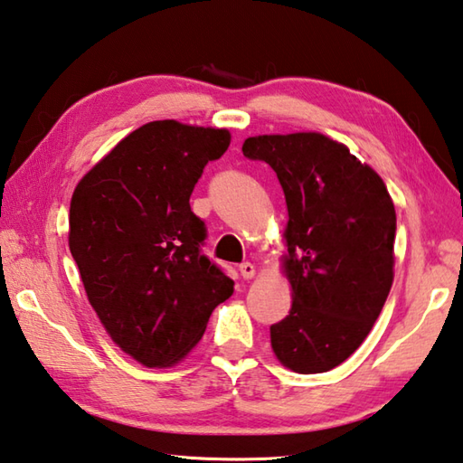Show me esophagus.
I'll use <instances>...</instances> for the list:
<instances>
[{"label":"esophagus","mask_w":463,"mask_h":463,"mask_svg":"<svg viewBox=\"0 0 463 463\" xmlns=\"http://www.w3.org/2000/svg\"><path fill=\"white\" fill-rule=\"evenodd\" d=\"M239 270H241V277L247 279V280L257 275V269H255V265H252V262H242V265H239Z\"/></svg>","instance_id":"obj_1"}]
</instances>
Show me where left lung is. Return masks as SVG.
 Segmentation results:
<instances>
[{
  "mask_svg": "<svg viewBox=\"0 0 463 463\" xmlns=\"http://www.w3.org/2000/svg\"><path fill=\"white\" fill-rule=\"evenodd\" d=\"M242 154L277 172L288 213L283 273L293 303L270 325V347L291 371L323 373L365 341L383 309L393 201L373 168L321 132L250 136Z\"/></svg>",
  "mask_w": 463,
  "mask_h": 463,
  "instance_id": "1",
  "label": "left lung"
}]
</instances>
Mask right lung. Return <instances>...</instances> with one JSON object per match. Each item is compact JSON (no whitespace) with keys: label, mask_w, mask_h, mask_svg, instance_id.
Returning a JSON list of instances; mask_svg holds the SVG:
<instances>
[{"label":"right lung","mask_w":463,"mask_h":463,"mask_svg":"<svg viewBox=\"0 0 463 463\" xmlns=\"http://www.w3.org/2000/svg\"><path fill=\"white\" fill-rule=\"evenodd\" d=\"M226 128L156 120L130 132L80 180L68 242L106 333L144 367H172L203 339L232 280L203 252L190 194Z\"/></svg>","instance_id":"add662e5"}]
</instances>
